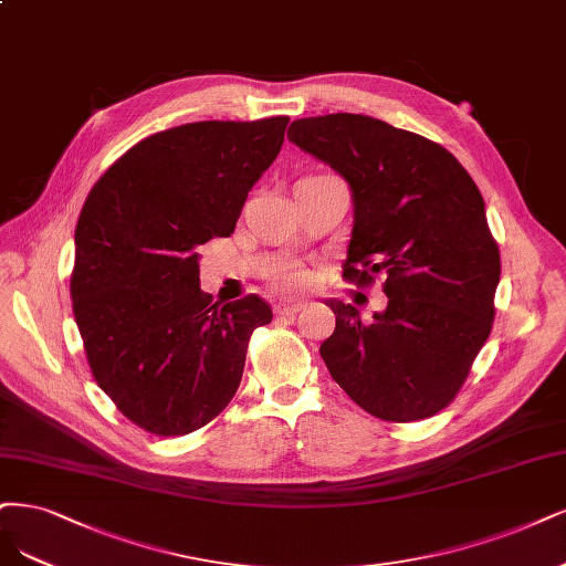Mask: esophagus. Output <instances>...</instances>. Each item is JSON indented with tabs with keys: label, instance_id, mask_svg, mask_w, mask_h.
Masks as SVG:
<instances>
[{
	"label": "esophagus",
	"instance_id": "obj_1",
	"mask_svg": "<svg viewBox=\"0 0 566 566\" xmlns=\"http://www.w3.org/2000/svg\"><path fill=\"white\" fill-rule=\"evenodd\" d=\"M306 304L304 302H295V300H279L276 304H274V311L279 316H295V314H300V311L304 308Z\"/></svg>",
	"mask_w": 566,
	"mask_h": 566
}]
</instances>
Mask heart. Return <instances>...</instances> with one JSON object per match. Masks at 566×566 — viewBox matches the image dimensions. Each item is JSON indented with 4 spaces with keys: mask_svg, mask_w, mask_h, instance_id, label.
Listing matches in <instances>:
<instances>
[{
    "mask_svg": "<svg viewBox=\"0 0 566 566\" xmlns=\"http://www.w3.org/2000/svg\"><path fill=\"white\" fill-rule=\"evenodd\" d=\"M276 285L283 290H302L308 283V274L300 266H283L276 271Z\"/></svg>",
    "mask_w": 566,
    "mask_h": 566,
    "instance_id": "heart-1",
    "label": "heart"
}]
</instances>
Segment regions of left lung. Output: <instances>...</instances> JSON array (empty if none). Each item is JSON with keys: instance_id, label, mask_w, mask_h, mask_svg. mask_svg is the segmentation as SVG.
Here are the masks:
<instances>
[{"instance_id": "obj_1", "label": "left lung", "mask_w": 566, "mask_h": 566, "mask_svg": "<svg viewBox=\"0 0 566 566\" xmlns=\"http://www.w3.org/2000/svg\"><path fill=\"white\" fill-rule=\"evenodd\" d=\"M287 140L339 172L354 201L344 279L386 276L388 304L327 300L321 344L333 379L384 421L428 419L450 405L492 333L501 276L482 193L444 147L365 114L292 122Z\"/></svg>"}]
</instances>
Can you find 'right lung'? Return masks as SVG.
<instances>
[{"instance_id": "1", "label": "right lung", "mask_w": 566, "mask_h": 566, "mask_svg": "<svg viewBox=\"0 0 566 566\" xmlns=\"http://www.w3.org/2000/svg\"><path fill=\"white\" fill-rule=\"evenodd\" d=\"M287 116L197 122L133 145L91 189L74 231L72 306L97 386L154 436L216 419L241 384L258 295L218 306L199 245L231 237L279 157Z\"/></svg>"}]
</instances>
